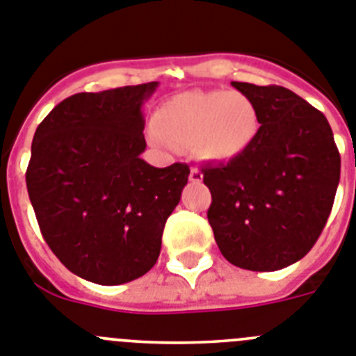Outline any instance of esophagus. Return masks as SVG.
<instances>
[{
  "instance_id": "esophagus-1",
  "label": "esophagus",
  "mask_w": 356,
  "mask_h": 356,
  "mask_svg": "<svg viewBox=\"0 0 356 356\" xmlns=\"http://www.w3.org/2000/svg\"><path fill=\"white\" fill-rule=\"evenodd\" d=\"M202 172H200L199 168H191L190 172V181L191 182H202Z\"/></svg>"
}]
</instances>
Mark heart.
Masks as SVG:
<instances>
[{"label":"heart","mask_w":356,"mask_h":356,"mask_svg":"<svg viewBox=\"0 0 356 356\" xmlns=\"http://www.w3.org/2000/svg\"><path fill=\"white\" fill-rule=\"evenodd\" d=\"M259 134V113L242 92L188 91L166 98L154 114L150 140L159 148L191 147L199 159L243 156Z\"/></svg>","instance_id":"obj_1"}]
</instances>
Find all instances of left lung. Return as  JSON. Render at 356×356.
<instances>
[{
	"mask_svg": "<svg viewBox=\"0 0 356 356\" xmlns=\"http://www.w3.org/2000/svg\"><path fill=\"white\" fill-rule=\"evenodd\" d=\"M259 113L243 156L202 168L208 220L229 264L272 272L310 251L332 211L341 156L326 116L290 89L233 82Z\"/></svg>",
	"mask_w": 356,
	"mask_h": 356,
	"instance_id": "obj_1",
	"label": "left lung"
}]
</instances>
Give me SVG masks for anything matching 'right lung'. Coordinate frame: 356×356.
<instances>
[{
    "mask_svg": "<svg viewBox=\"0 0 356 356\" xmlns=\"http://www.w3.org/2000/svg\"><path fill=\"white\" fill-rule=\"evenodd\" d=\"M157 86L73 95L33 136L26 188L42 236L64 267L97 285L129 283L156 265L188 182V165L141 159L143 104Z\"/></svg>",
    "mask_w": 356,
    "mask_h": 356,
    "instance_id": "add662e5",
    "label": "right lung"
}]
</instances>
